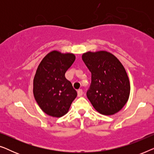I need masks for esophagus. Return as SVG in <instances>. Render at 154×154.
Returning a JSON list of instances; mask_svg holds the SVG:
<instances>
[{
	"label": "esophagus",
	"instance_id": "esophagus-1",
	"mask_svg": "<svg viewBox=\"0 0 154 154\" xmlns=\"http://www.w3.org/2000/svg\"><path fill=\"white\" fill-rule=\"evenodd\" d=\"M83 90H82V89H79V90H78V96H79V97H81L82 95H83Z\"/></svg>",
	"mask_w": 154,
	"mask_h": 154
}]
</instances>
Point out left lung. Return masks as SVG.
Segmentation results:
<instances>
[{
	"label": "left lung",
	"instance_id": "obj_1",
	"mask_svg": "<svg viewBox=\"0 0 154 154\" xmlns=\"http://www.w3.org/2000/svg\"><path fill=\"white\" fill-rule=\"evenodd\" d=\"M91 72L87 97L94 108L104 115L119 112L128 102L130 86L127 73L110 52H88L82 56Z\"/></svg>",
	"mask_w": 154,
	"mask_h": 154
}]
</instances>
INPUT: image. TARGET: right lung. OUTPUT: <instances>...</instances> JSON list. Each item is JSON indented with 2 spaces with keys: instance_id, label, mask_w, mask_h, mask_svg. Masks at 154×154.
<instances>
[{
  "instance_id": "obj_1",
  "label": "right lung",
  "mask_w": 154,
  "mask_h": 154,
  "mask_svg": "<svg viewBox=\"0 0 154 154\" xmlns=\"http://www.w3.org/2000/svg\"><path fill=\"white\" fill-rule=\"evenodd\" d=\"M73 54L52 51L43 59L33 79V95L48 115L61 117L66 114L77 96L65 73L74 62Z\"/></svg>"
}]
</instances>
